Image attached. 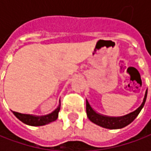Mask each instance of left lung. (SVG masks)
Here are the masks:
<instances>
[{"label": "left lung", "mask_w": 151, "mask_h": 151, "mask_svg": "<svg viewBox=\"0 0 151 151\" xmlns=\"http://www.w3.org/2000/svg\"><path fill=\"white\" fill-rule=\"evenodd\" d=\"M146 97H147V90L145 91V97H144L141 105L138 107L135 111L129 114H126L124 116H121V117H109V116L102 115V114L96 113L91 107L89 101L86 100V114H87L88 119H90L92 123L96 124V125H99L102 128L109 129H122L131 124L135 119V118L138 116V114L140 113L141 109L144 107L146 101Z\"/></svg>", "instance_id": "left-lung-1"}]
</instances>
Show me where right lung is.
Listing matches in <instances>:
<instances>
[{"instance_id": "obj_1", "label": "right lung", "mask_w": 151, "mask_h": 151, "mask_svg": "<svg viewBox=\"0 0 151 151\" xmlns=\"http://www.w3.org/2000/svg\"><path fill=\"white\" fill-rule=\"evenodd\" d=\"M60 110V101L57 108L54 110L52 113L47 115L35 116L32 114H24V113H20L17 112H13V114L25 124L30 125V126H42V125L48 124L51 122H54L58 119Z\"/></svg>"}]
</instances>
